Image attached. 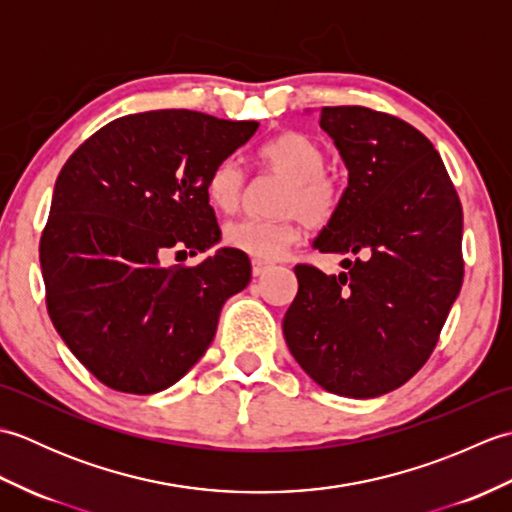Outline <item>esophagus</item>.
<instances>
[{
	"label": "esophagus",
	"instance_id": "1",
	"mask_svg": "<svg viewBox=\"0 0 512 512\" xmlns=\"http://www.w3.org/2000/svg\"><path fill=\"white\" fill-rule=\"evenodd\" d=\"M270 266H273V264L262 262V259H253V275H255V277H262Z\"/></svg>",
	"mask_w": 512,
	"mask_h": 512
}]
</instances>
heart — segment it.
Returning <instances> with one entry per match:
<instances>
[{
    "label": "heart",
    "mask_w": 512,
    "mask_h": 512,
    "mask_svg": "<svg viewBox=\"0 0 512 512\" xmlns=\"http://www.w3.org/2000/svg\"><path fill=\"white\" fill-rule=\"evenodd\" d=\"M259 162L286 178L281 191L279 211L286 213L277 220L242 217L226 224L224 242L248 257L273 262L284 250L297 242L299 217L312 228L328 224L339 211L341 184L325 173V151L317 140L301 132H284L270 138L259 149ZM244 169L235 158L215 165L206 180V195L220 211L237 209L244 193Z\"/></svg>",
    "instance_id": "heart-1"
}]
</instances>
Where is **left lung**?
<instances>
[{"mask_svg":"<svg viewBox=\"0 0 512 512\" xmlns=\"http://www.w3.org/2000/svg\"><path fill=\"white\" fill-rule=\"evenodd\" d=\"M321 129L347 167L339 211L312 246L339 275L295 268L284 317L290 354L314 383L376 398L427 363L462 288V206L429 138L396 116L323 107Z\"/></svg>","mask_w":512,"mask_h":512,"instance_id":"left-lung-1","label":"left lung"}]
</instances>
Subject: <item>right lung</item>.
Instances as JSON below:
<instances>
[{"label": "right lung", "mask_w": 512, "mask_h": 512, "mask_svg": "<svg viewBox=\"0 0 512 512\" xmlns=\"http://www.w3.org/2000/svg\"><path fill=\"white\" fill-rule=\"evenodd\" d=\"M257 121L191 110L116 118L65 162L39 262L54 330L90 374L123 394H158L200 361L250 259L217 248L193 268L162 253H204L222 239L206 195L215 165Z\"/></svg>", "instance_id": "add662e5"}]
</instances>
